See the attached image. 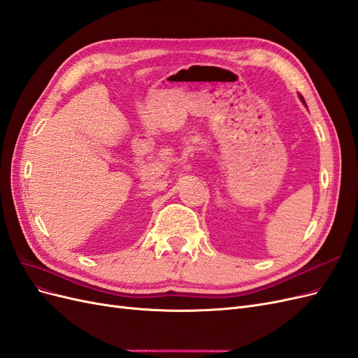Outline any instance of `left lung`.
Returning a JSON list of instances; mask_svg holds the SVG:
<instances>
[{
  "mask_svg": "<svg viewBox=\"0 0 358 358\" xmlns=\"http://www.w3.org/2000/svg\"><path fill=\"white\" fill-rule=\"evenodd\" d=\"M300 100H301L303 103H305V100H303V96H301V95H300ZM305 106H306V103H305Z\"/></svg>",
  "mask_w": 358,
  "mask_h": 358,
  "instance_id": "8db88e82",
  "label": "left lung"
}]
</instances>
